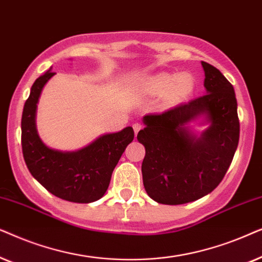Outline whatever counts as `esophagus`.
<instances>
[{
  "label": "esophagus",
  "mask_w": 262,
  "mask_h": 262,
  "mask_svg": "<svg viewBox=\"0 0 262 262\" xmlns=\"http://www.w3.org/2000/svg\"><path fill=\"white\" fill-rule=\"evenodd\" d=\"M141 128H142V125H141L140 123H134V124H133V129H134V133H135V135L138 134V132L140 130Z\"/></svg>",
  "instance_id": "obj_1"
}]
</instances>
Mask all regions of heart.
Instances as JSON below:
<instances>
[{
  "instance_id": "1",
  "label": "heart",
  "mask_w": 262,
  "mask_h": 262,
  "mask_svg": "<svg viewBox=\"0 0 262 262\" xmlns=\"http://www.w3.org/2000/svg\"><path fill=\"white\" fill-rule=\"evenodd\" d=\"M146 86L153 95H164L167 105H175L193 93L195 80L189 73H158L147 79Z\"/></svg>"
}]
</instances>
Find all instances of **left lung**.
<instances>
[{
  "instance_id": "8db88e82",
  "label": "left lung",
  "mask_w": 262,
  "mask_h": 262,
  "mask_svg": "<svg viewBox=\"0 0 262 262\" xmlns=\"http://www.w3.org/2000/svg\"><path fill=\"white\" fill-rule=\"evenodd\" d=\"M206 95L163 114L142 117L138 141L145 146L141 165L146 193L158 204L198 200L222 182L239 139L235 90L221 71L201 62ZM202 118L208 128L196 135L189 125Z\"/></svg>"
}]
</instances>
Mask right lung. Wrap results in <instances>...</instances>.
I'll return each mask as SVG.
<instances>
[{
  "label": "right lung",
  "mask_w": 262,
  "mask_h": 262,
  "mask_svg": "<svg viewBox=\"0 0 262 262\" xmlns=\"http://www.w3.org/2000/svg\"><path fill=\"white\" fill-rule=\"evenodd\" d=\"M55 73L48 71L31 87L21 118L23 155L31 175L48 191L63 200L90 204L99 200L110 184L122 153L133 141L134 130L100 135L78 151H58L41 140L36 125L40 93Z\"/></svg>",
  "instance_id": "right-lung-1"
}]
</instances>
